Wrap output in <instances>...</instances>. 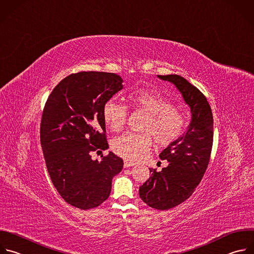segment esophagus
Returning <instances> with one entry per match:
<instances>
[{"mask_svg": "<svg viewBox=\"0 0 254 254\" xmlns=\"http://www.w3.org/2000/svg\"><path fill=\"white\" fill-rule=\"evenodd\" d=\"M133 165H134V163L131 162V161H128V160H125V161H124V167H125V168L131 167V166H133Z\"/></svg>", "mask_w": 254, "mask_h": 254, "instance_id": "1", "label": "esophagus"}]
</instances>
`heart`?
I'll use <instances>...</instances> for the list:
<instances>
[{
	"label": "heart",
	"mask_w": 254,
	"mask_h": 254,
	"mask_svg": "<svg viewBox=\"0 0 254 254\" xmlns=\"http://www.w3.org/2000/svg\"><path fill=\"white\" fill-rule=\"evenodd\" d=\"M129 99L135 108L149 116L142 127L144 133H126L112 141V150L117 155L130 161L140 160L150 150L151 137L156 145L165 147L185 132L186 118L158 91L140 88L130 93ZM127 117L128 107L126 105L113 99L104 104L103 118L111 130L121 131L126 124Z\"/></svg>",
	"instance_id": "1"
}]
</instances>
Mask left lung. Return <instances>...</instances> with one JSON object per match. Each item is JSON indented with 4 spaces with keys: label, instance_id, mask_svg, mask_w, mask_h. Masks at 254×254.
Returning <instances> with one entry per match:
<instances>
[{
    "label": "left lung",
    "instance_id": "8db88e82",
    "mask_svg": "<svg viewBox=\"0 0 254 254\" xmlns=\"http://www.w3.org/2000/svg\"><path fill=\"white\" fill-rule=\"evenodd\" d=\"M175 85L191 111L187 131L168 145L159 157L169 162L161 171L149 168L151 176L139 195L154 209L168 210L188 199L203 177L213 143V116L206 97L179 75H158Z\"/></svg>",
    "mask_w": 254,
    "mask_h": 254
}]
</instances>
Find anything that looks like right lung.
Masks as SVG:
<instances>
[{"label": "right lung", "instance_id": "1", "mask_svg": "<svg viewBox=\"0 0 254 254\" xmlns=\"http://www.w3.org/2000/svg\"><path fill=\"white\" fill-rule=\"evenodd\" d=\"M114 73L79 72L64 78L44 107L40 138L49 175L62 198L86 210L109 197L112 179L123 168L122 158L109 152L101 161L94 151L109 148L103 107L122 88Z\"/></svg>", "mask_w": 254, "mask_h": 254}]
</instances>
